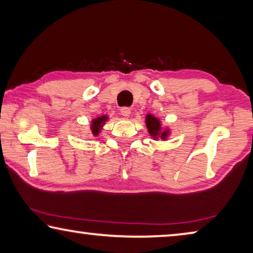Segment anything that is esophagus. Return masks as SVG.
Masks as SVG:
<instances>
[{
    "instance_id": "obj_1",
    "label": "esophagus",
    "mask_w": 253,
    "mask_h": 253,
    "mask_svg": "<svg viewBox=\"0 0 253 253\" xmlns=\"http://www.w3.org/2000/svg\"><path fill=\"white\" fill-rule=\"evenodd\" d=\"M121 114L123 115L124 117H128L131 114L130 108H127V107H123V108L121 109Z\"/></svg>"
}]
</instances>
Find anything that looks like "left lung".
<instances>
[{"instance_id":"left-lung-1","label":"left lung","mask_w":253,"mask_h":253,"mask_svg":"<svg viewBox=\"0 0 253 253\" xmlns=\"http://www.w3.org/2000/svg\"><path fill=\"white\" fill-rule=\"evenodd\" d=\"M145 124H146L147 130L154 139H166L169 136V129H163L161 121L154 115L148 114L145 119Z\"/></svg>"}]
</instances>
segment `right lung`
<instances>
[{"label":"right lung","instance_id":"add662e5","mask_svg":"<svg viewBox=\"0 0 253 253\" xmlns=\"http://www.w3.org/2000/svg\"><path fill=\"white\" fill-rule=\"evenodd\" d=\"M108 121V116H99L91 121V125H90V129L93 136H98L101 130L102 126L105 125V123Z\"/></svg>","mask_w":253,"mask_h":253}]
</instances>
